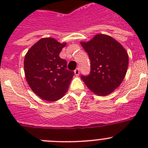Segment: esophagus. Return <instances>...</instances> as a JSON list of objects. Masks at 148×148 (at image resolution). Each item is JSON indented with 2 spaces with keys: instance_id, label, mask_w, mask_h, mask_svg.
Wrapping results in <instances>:
<instances>
[{
  "instance_id": "34e87169",
  "label": "esophagus",
  "mask_w": 148,
  "mask_h": 148,
  "mask_svg": "<svg viewBox=\"0 0 148 148\" xmlns=\"http://www.w3.org/2000/svg\"><path fill=\"white\" fill-rule=\"evenodd\" d=\"M74 73H75V75L78 76V75L80 74V70H79V68H77V69H75V71H74Z\"/></svg>"
}]
</instances>
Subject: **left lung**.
I'll list each match as a JSON object with an SVG mask.
<instances>
[{
  "instance_id": "obj_1",
  "label": "left lung",
  "mask_w": 148,
  "mask_h": 148,
  "mask_svg": "<svg viewBox=\"0 0 148 148\" xmlns=\"http://www.w3.org/2000/svg\"><path fill=\"white\" fill-rule=\"evenodd\" d=\"M81 44L90 60V75H82L92 92L105 96L113 92L122 82L128 66V55L120 43L109 35L98 34Z\"/></svg>"
}]
</instances>
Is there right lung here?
<instances>
[{
	"label": "right lung",
	"instance_id": "obj_1",
	"mask_svg": "<svg viewBox=\"0 0 148 148\" xmlns=\"http://www.w3.org/2000/svg\"><path fill=\"white\" fill-rule=\"evenodd\" d=\"M66 43L44 38L31 47L24 58V73L32 90L43 100L56 101L65 95L74 75L59 57Z\"/></svg>",
	"mask_w": 148,
	"mask_h": 148
}]
</instances>
